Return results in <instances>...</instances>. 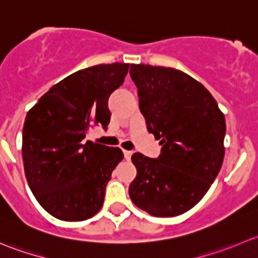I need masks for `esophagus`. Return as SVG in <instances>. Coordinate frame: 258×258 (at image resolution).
Instances as JSON below:
<instances>
[{"instance_id": "obj_1", "label": "esophagus", "mask_w": 258, "mask_h": 258, "mask_svg": "<svg viewBox=\"0 0 258 258\" xmlns=\"http://www.w3.org/2000/svg\"><path fill=\"white\" fill-rule=\"evenodd\" d=\"M132 151H126L124 150L123 151V156H124V158H126V160H130V158H131V156H132Z\"/></svg>"}]
</instances>
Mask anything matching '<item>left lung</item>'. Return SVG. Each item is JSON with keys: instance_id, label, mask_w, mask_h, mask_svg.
<instances>
[{"instance_id": "left-lung-1", "label": "left lung", "mask_w": 258, "mask_h": 258, "mask_svg": "<svg viewBox=\"0 0 258 258\" xmlns=\"http://www.w3.org/2000/svg\"><path fill=\"white\" fill-rule=\"evenodd\" d=\"M140 111L162 146L157 158L134 153L132 202L156 217H173L201 201L225 156V116L199 81L171 67L131 64Z\"/></svg>"}]
</instances>
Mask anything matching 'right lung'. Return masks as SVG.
Segmentation results:
<instances>
[{
  "instance_id": "right-lung-1",
  "label": "right lung",
  "mask_w": 258,
  "mask_h": 258,
  "mask_svg": "<svg viewBox=\"0 0 258 258\" xmlns=\"http://www.w3.org/2000/svg\"><path fill=\"white\" fill-rule=\"evenodd\" d=\"M128 67L98 64L75 72L27 112L22 131L26 178L38 204L58 220H87L102 207L123 153L85 139L91 127L107 130L108 98L123 83Z\"/></svg>"
}]
</instances>
